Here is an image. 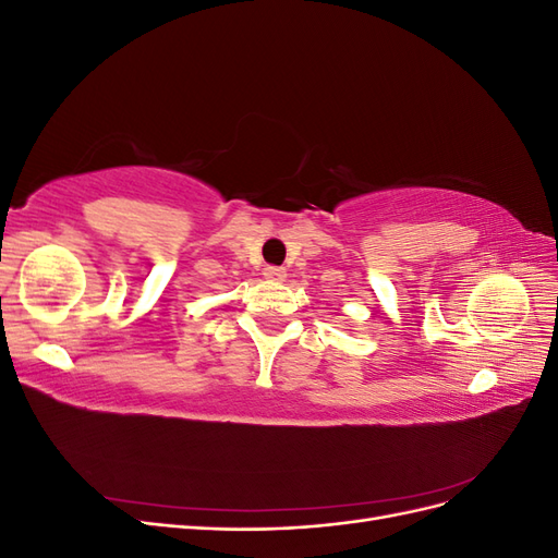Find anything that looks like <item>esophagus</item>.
<instances>
[{
	"label": "esophagus",
	"instance_id": "esophagus-1",
	"mask_svg": "<svg viewBox=\"0 0 558 558\" xmlns=\"http://www.w3.org/2000/svg\"><path fill=\"white\" fill-rule=\"evenodd\" d=\"M263 275H265V279H269V281H283V279H286V269H283V267H277V265H267Z\"/></svg>",
	"mask_w": 558,
	"mask_h": 558
}]
</instances>
